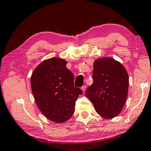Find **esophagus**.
<instances>
[{"instance_id": "34e87169", "label": "esophagus", "mask_w": 151, "mask_h": 151, "mask_svg": "<svg viewBox=\"0 0 151 151\" xmlns=\"http://www.w3.org/2000/svg\"><path fill=\"white\" fill-rule=\"evenodd\" d=\"M81 89H82V91L83 93H84V92H85V91H86V85L83 86L82 88H81Z\"/></svg>"}]
</instances>
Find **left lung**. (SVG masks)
<instances>
[{
  "label": "left lung",
  "mask_w": 151,
  "mask_h": 151,
  "mask_svg": "<svg viewBox=\"0 0 151 151\" xmlns=\"http://www.w3.org/2000/svg\"><path fill=\"white\" fill-rule=\"evenodd\" d=\"M93 83L86 96L101 116L112 119L119 115L128 94L129 76L123 65L112 58H97L93 63Z\"/></svg>",
  "instance_id": "1"
}]
</instances>
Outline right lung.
I'll use <instances>...</instances> for the list:
<instances>
[{
  "label": "right lung",
  "mask_w": 151,
  "mask_h": 151,
  "mask_svg": "<svg viewBox=\"0 0 151 151\" xmlns=\"http://www.w3.org/2000/svg\"><path fill=\"white\" fill-rule=\"evenodd\" d=\"M67 63L60 58L43 60L30 78L37 106L45 117L58 123L70 119L76 100L82 94L80 88L74 86V76L66 67Z\"/></svg>",
  "instance_id": "right-lung-1"
}]
</instances>
